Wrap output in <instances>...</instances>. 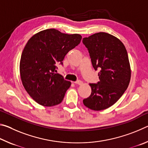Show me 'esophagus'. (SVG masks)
<instances>
[{
	"label": "esophagus",
	"instance_id": "1",
	"mask_svg": "<svg viewBox=\"0 0 148 148\" xmlns=\"http://www.w3.org/2000/svg\"><path fill=\"white\" fill-rule=\"evenodd\" d=\"M75 84H77V85H82L83 84V82H82L81 80H77V81L74 82Z\"/></svg>",
	"mask_w": 148,
	"mask_h": 148
}]
</instances>
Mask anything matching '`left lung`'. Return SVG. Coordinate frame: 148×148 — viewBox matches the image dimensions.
Here are the masks:
<instances>
[{"label":"left lung","mask_w":148,"mask_h":148,"mask_svg":"<svg viewBox=\"0 0 148 148\" xmlns=\"http://www.w3.org/2000/svg\"><path fill=\"white\" fill-rule=\"evenodd\" d=\"M95 71L100 70L97 84H89L91 94L84 99L88 108L99 111L114 104L126 91L131 79L129 57L123 44L106 32L83 38Z\"/></svg>","instance_id":"left-lung-1"}]
</instances>
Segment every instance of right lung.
Listing matches in <instances>:
<instances>
[{
	"mask_svg": "<svg viewBox=\"0 0 148 148\" xmlns=\"http://www.w3.org/2000/svg\"><path fill=\"white\" fill-rule=\"evenodd\" d=\"M82 36L46 29L27 42L20 60V76L25 89L37 103L44 106L61 103L71 82L55 73L70 50L78 45Z\"/></svg>",
	"mask_w": 148,
	"mask_h": 148,
	"instance_id": "right-lung-1",
	"label": "right lung"
}]
</instances>
